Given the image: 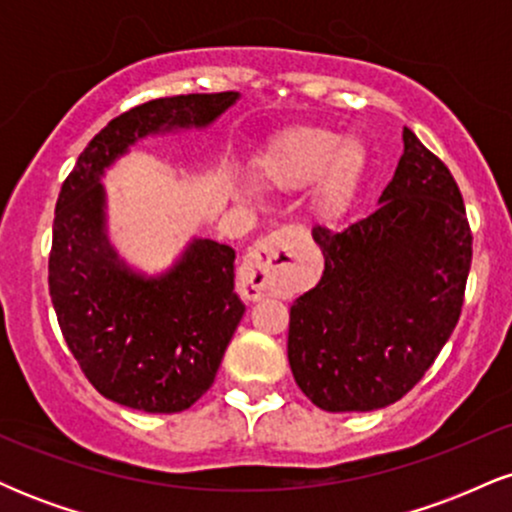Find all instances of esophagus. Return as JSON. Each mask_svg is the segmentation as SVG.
Returning <instances> with one entry per match:
<instances>
[{"instance_id":"34e87169","label":"esophagus","mask_w":512,"mask_h":512,"mask_svg":"<svg viewBox=\"0 0 512 512\" xmlns=\"http://www.w3.org/2000/svg\"><path fill=\"white\" fill-rule=\"evenodd\" d=\"M284 240V231H274L262 240H257L248 255H245L240 281H243V286H248L250 296H260L264 289H269V286L279 281L281 274L289 272L293 267V264H289L293 252L284 248Z\"/></svg>"}]
</instances>
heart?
Masks as SVG:
<instances>
[{
  "label": "heart",
  "instance_id": "heart-1",
  "mask_svg": "<svg viewBox=\"0 0 512 512\" xmlns=\"http://www.w3.org/2000/svg\"><path fill=\"white\" fill-rule=\"evenodd\" d=\"M363 168V151L325 127H298L274 142L260 163L262 178L281 190L317 185L320 211H339Z\"/></svg>",
  "mask_w": 512,
  "mask_h": 512
}]
</instances>
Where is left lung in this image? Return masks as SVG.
<instances>
[{
  "mask_svg": "<svg viewBox=\"0 0 512 512\" xmlns=\"http://www.w3.org/2000/svg\"><path fill=\"white\" fill-rule=\"evenodd\" d=\"M402 139L380 207L339 233L313 228L325 272L291 305L293 378L325 411H370L402 399L462 313L472 264L462 192L411 129Z\"/></svg>",
  "mask_w": 512,
  "mask_h": 512,
  "instance_id": "8db88e82",
  "label": "left lung"
}]
</instances>
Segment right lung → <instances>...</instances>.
Here are the masks:
<instances>
[{"instance_id": "obj_1", "label": "right lung", "mask_w": 512, "mask_h": 512, "mask_svg": "<svg viewBox=\"0 0 512 512\" xmlns=\"http://www.w3.org/2000/svg\"><path fill=\"white\" fill-rule=\"evenodd\" d=\"M236 98L187 93L134 105L91 139L62 182L48 262L57 322L88 383L129 409H190L214 383L245 305L233 291L236 252L214 240H195L158 279L117 260L103 231V168L146 134L209 125Z\"/></svg>"}]
</instances>
